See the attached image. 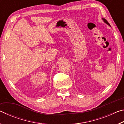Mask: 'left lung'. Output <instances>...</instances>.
Segmentation results:
<instances>
[{
	"label": "left lung",
	"instance_id": "1",
	"mask_svg": "<svg viewBox=\"0 0 124 124\" xmlns=\"http://www.w3.org/2000/svg\"><path fill=\"white\" fill-rule=\"evenodd\" d=\"M102 20H103V22H104V23H106L107 24H108L109 26H110V27H111V26H110V24H109V23L108 22V21H107V20H106V19H104V18H102Z\"/></svg>",
	"mask_w": 124,
	"mask_h": 124
}]
</instances>
